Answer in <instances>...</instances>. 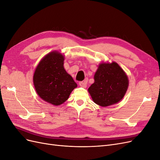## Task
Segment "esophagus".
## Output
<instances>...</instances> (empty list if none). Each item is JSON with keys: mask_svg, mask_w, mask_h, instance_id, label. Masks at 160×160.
<instances>
[{"mask_svg": "<svg viewBox=\"0 0 160 160\" xmlns=\"http://www.w3.org/2000/svg\"><path fill=\"white\" fill-rule=\"evenodd\" d=\"M79 85L81 86V87H82V88H86L87 87V82L86 81H80L79 83Z\"/></svg>", "mask_w": 160, "mask_h": 160, "instance_id": "obj_1", "label": "esophagus"}]
</instances>
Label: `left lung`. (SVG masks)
Instances as JSON below:
<instances>
[{"label":"left lung","mask_w":160,"mask_h":160,"mask_svg":"<svg viewBox=\"0 0 160 160\" xmlns=\"http://www.w3.org/2000/svg\"><path fill=\"white\" fill-rule=\"evenodd\" d=\"M88 91L94 102L102 107L118 103L126 93L129 81L123 70L115 62L101 63Z\"/></svg>","instance_id":"left-lung-1"}]
</instances>
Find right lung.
Here are the masks:
<instances>
[{"instance_id": "right-lung-1", "label": "right lung", "mask_w": 160, "mask_h": 160, "mask_svg": "<svg viewBox=\"0 0 160 160\" xmlns=\"http://www.w3.org/2000/svg\"><path fill=\"white\" fill-rule=\"evenodd\" d=\"M64 57L53 51L40 61L33 75L37 94L47 102L59 105L68 99L77 83L63 67Z\"/></svg>"}]
</instances>
